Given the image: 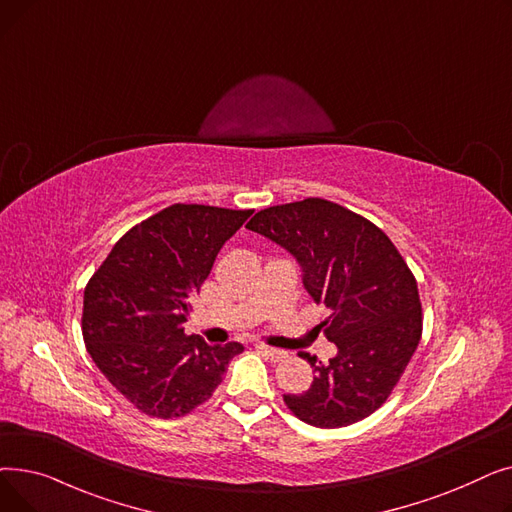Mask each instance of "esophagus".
<instances>
[{"label":"esophagus","mask_w":512,"mask_h":512,"mask_svg":"<svg viewBox=\"0 0 512 512\" xmlns=\"http://www.w3.org/2000/svg\"><path fill=\"white\" fill-rule=\"evenodd\" d=\"M257 348H259V351H261L267 359H270V361H282V359H286V353L280 351V348L267 346V344H257Z\"/></svg>","instance_id":"obj_1"}]
</instances>
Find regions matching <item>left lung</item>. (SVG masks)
I'll return each mask as SVG.
<instances>
[{
	"mask_svg": "<svg viewBox=\"0 0 512 512\" xmlns=\"http://www.w3.org/2000/svg\"><path fill=\"white\" fill-rule=\"evenodd\" d=\"M249 230L284 247L303 270V286L330 317L319 324L338 355L313 367L303 394L286 407L315 427H344L378 411L421 340L417 280L392 240L338 203L305 199L261 209Z\"/></svg>",
	"mask_w": 512,
	"mask_h": 512,
	"instance_id": "8db88e82",
	"label": "left lung"
}]
</instances>
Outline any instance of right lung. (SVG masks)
<instances>
[{
	"label": "right lung",
	"instance_id": "obj_1",
	"mask_svg": "<svg viewBox=\"0 0 512 512\" xmlns=\"http://www.w3.org/2000/svg\"><path fill=\"white\" fill-rule=\"evenodd\" d=\"M251 209L176 203L130 228L85 288L83 338L95 365L139 411L191 413L222 384L240 342L186 336L191 299Z\"/></svg>",
	"mask_w": 512,
	"mask_h": 512
}]
</instances>
